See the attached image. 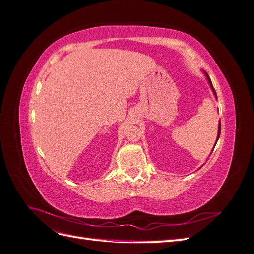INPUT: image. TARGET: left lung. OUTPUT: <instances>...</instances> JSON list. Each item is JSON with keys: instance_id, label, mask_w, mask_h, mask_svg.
Instances as JSON below:
<instances>
[{"instance_id": "obj_1", "label": "left lung", "mask_w": 254, "mask_h": 254, "mask_svg": "<svg viewBox=\"0 0 254 254\" xmlns=\"http://www.w3.org/2000/svg\"><path fill=\"white\" fill-rule=\"evenodd\" d=\"M204 74H205V76H206V78H207V81H209V83H210V86H211V89H212V91L214 92V95H215V97H216V99H217V96H216V92H215V90H214V88H213V84H212V81H211V79H210V77H209V75H207L205 72H204ZM219 135H220V122H219V124H218V134H217V139H216V143H217V141H218V139H219ZM216 145V144H215ZM215 147V146H214ZM213 151V150H212Z\"/></svg>"}]
</instances>
